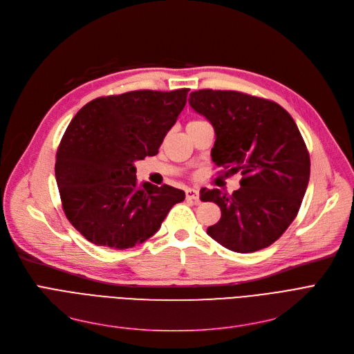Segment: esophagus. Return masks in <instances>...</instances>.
<instances>
[{"label": "esophagus", "mask_w": 354, "mask_h": 354, "mask_svg": "<svg viewBox=\"0 0 354 354\" xmlns=\"http://www.w3.org/2000/svg\"><path fill=\"white\" fill-rule=\"evenodd\" d=\"M187 198L188 199H192V201H195V202H198L199 201V191L198 189H195V188H187Z\"/></svg>", "instance_id": "34e87169"}]
</instances>
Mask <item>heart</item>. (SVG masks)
<instances>
[{"mask_svg": "<svg viewBox=\"0 0 354 354\" xmlns=\"http://www.w3.org/2000/svg\"><path fill=\"white\" fill-rule=\"evenodd\" d=\"M201 122H203V120H191V122L188 123V126H192V124H198V123H201Z\"/></svg>", "mask_w": 354, "mask_h": 354, "instance_id": "heart-1", "label": "heart"}]
</instances>
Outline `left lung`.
<instances>
[{
  "label": "left lung",
  "instance_id": "left-lung-1",
  "mask_svg": "<svg viewBox=\"0 0 354 354\" xmlns=\"http://www.w3.org/2000/svg\"><path fill=\"white\" fill-rule=\"evenodd\" d=\"M189 104L214 126L215 165L243 175L232 195L201 189V201L221 208L208 235L241 254L270 247L299 214L310 179V155L299 127L280 104L241 91H192Z\"/></svg>",
  "mask_w": 354,
  "mask_h": 354
}]
</instances>
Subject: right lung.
Listing matches in <instances>:
<instances>
[{"instance_id":"add662e5","label":"right lung","mask_w":354,"mask_h":354,"mask_svg":"<svg viewBox=\"0 0 354 354\" xmlns=\"http://www.w3.org/2000/svg\"><path fill=\"white\" fill-rule=\"evenodd\" d=\"M188 91L97 97L67 126L55 156V180L67 219L90 243L115 250L142 244L185 199L182 189L169 185H139L135 162L159 152Z\"/></svg>"}]
</instances>
